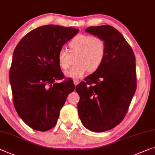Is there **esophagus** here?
Segmentation results:
<instances>
[{
	"mask_svg": "<svg viewBox=\"0 0 155 155\" xmlns=\"http://www.w3.org/2000/svg\"><path fill=\"white\" fill-rule=\"evenodd\" d=\"M79 83H80V81L78 80H77V79L74 80V84L75 85H77Z\"/></svg>",
	"mask_w": 155,
	"mask_h": 155,
	"instance_id": "1",
	"label": "esophagus"
}]
</instances>
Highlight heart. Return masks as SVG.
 Returning a JSON list of instances; mask_svg holds the SVG:
<instances>
[{"label":"heart","mask_w":155,"mask_h":155,"mask_svg":"<svg viewBox=\"0 0 155 155\" xmlns=\"http://www.w3.org/2000/svg\"><path fill=\"white\" fill-rule=\"evenodd\" d=\"M71 55H77L74 67L66 71L65 74L71 78H79L88 72H97L105 60L106 48L104 39L87 34H79L69 43ZM70 54L61 49L57 55L59 67L66 70L70 64Z\"/></svg>","instance_id":"1"}]
</instances>
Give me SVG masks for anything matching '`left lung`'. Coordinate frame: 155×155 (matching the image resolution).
Returning a JSON list of instances; mask_svg holds the SVG:
<instances>
[{
	"label": "left lung",
	"instance_id": "left-lung-1",
	"mask_svg": "<svg viewBox=\"0 0 155 155\" xmlns=\"http://www.w3.org/2000/svg\"><path fill=\"white\" fill-rule=\"evenodd\" d=\"M86 32L104 39L105 60L97 72L76 87L82 124L96 132L107 131L124 119L137 88L135 56L124 36L110 25L89 27Z\"/></svg>",
	"mask_w": 155,
	"mask_h": 155
}]
</instances>
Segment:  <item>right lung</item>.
Segmentation results:
<instances>
[{"label": "right lung", "instance_id": "obj_1", "mask_svg": "<svg viewBox=\"0 0 155 155\" xmlns=\"http://www.w3.org/2000/svg\"><path fill=\"white\" fill-rule=\"evenodd\" d=\"M78 29L54 25L39 27L16 45L9 71L14 107L31 128L47 131L55 126L73 81L63 78L57 61L58 51Z\"/></svg>", "mask_w": 155, "mask_h": 155}]
</instances>
